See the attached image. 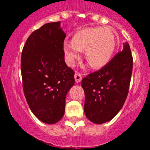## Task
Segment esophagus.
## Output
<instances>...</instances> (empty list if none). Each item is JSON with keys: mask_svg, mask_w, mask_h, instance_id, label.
<instances>
[{"mask_svg": "<svg viewBox=\"0 0 150 150\" xmlns=\"http://www.w3.org/2000/svg\"><path fill=\"white\" fill-rule=\"evenodd\" d=\"M74 78H75V81L76 83H79L82 80V75L79 73H76L74 75Z\"/></svg>", "mask_w": 150, "mask_h": 150, "instance_id": "1", "label": "esophagus"}]
</instances>
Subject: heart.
I'll return each instance as SVG.
<instances>
[{
    "label": "heart",
    "instance_id": "b5f03b06",
    "mask_svg": "<svg viewBox=\"0 0 150 150\" xmlns=\"http://www.w3.org/2000/svg\"><path fill=\"white\" fill-rule=\"evenodd\" d=\"M116 49V38L110 29L86 28L74 34L73 41L64 43V51L69 65L73 66L86 50V58L90 65L100 68L109 63Z\"/></svg>",
    "mask_w": 150,
    "mask_h": 150
}]
</instances>
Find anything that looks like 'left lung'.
Masks as SVG:
<instances>
[{"label":"left lung","instance_id":"left-lung-1","mask_svg":"<svg viewBox=\"0 0 150 150\" xmlns=\"http://www.w3.org/2000/svg\"><path fill=\"white\" fill-rule=\"evenodd\" d=\"M133 58L128 43L122 51L100 70L89 74L82 80L84 89V112L96 124L110 121L122 109L129 90Z\"/></svg>","mask_w":150,"mask_h":150}]
</instances>
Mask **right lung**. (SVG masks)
I'll return each mask as SVG.
<instances>
[{
    "label": "right lung",
    "instance_id": "right-lung-1",
    "mask_svg": "<svg viewBox=\"0 0 150 150\" xmlns=\"http://www.w3.org/2000/svg\"><path fill=\"white\" fill-rule=\"evenodd\" d=\"M60 22L43 25L28 37L21 58L22 86L30 110L38 120L55 124L63 117L74 72L64 62L66 34Z\"/></svg>",
    "mask_w": 150,
    "mask_h": 150
}]
</instances>
